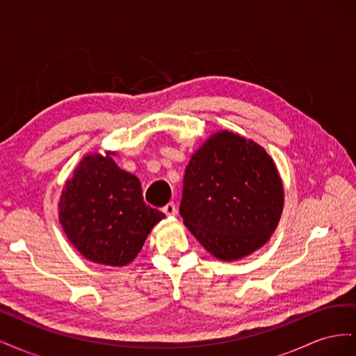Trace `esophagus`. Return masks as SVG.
<instances>
[{"mask_svg": "<svg viewBox=\"0 0 356 356\" xmlns=\"http://www.w3.org/2000/svg\"><path fill=\"white\" fill-rule=\"evenodd\" d=\"M163 212L168 215V217H174V215H177V207H175V203H174V202L168 203L166 207L163 208Z\"/></svg>", "mask_w": 356, "mask_h": 356, "instance_id": "obj_1", "label": "esophagus"}]
</instances>
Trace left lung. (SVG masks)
Wrapping results in <instances>:
<instances>
[{"label": "left lung", "instance_id": "8db88e82", "mask_svg": "<svg viewBox=\"0 0 356 356\" xmlns=\"http://www.w3.org/2000/svg\"><path fill=\"white\" fill-rule=\"evenodd\" d=\"M284 209V186L266 149L238 134H213L186 168L179 213L200 245L222 261L270 239Z\"/></svg>", "mask_w": 356, "mask_h": 356}]
</instances>
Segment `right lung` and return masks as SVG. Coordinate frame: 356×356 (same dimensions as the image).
I'll return each instance as SVG.
<instances>
[{
  "label": "right lung",
  "mask_w": 356,
  "mask_h": 356,
  "mask_svg": "<svg viewBox=\"0 0 356 356\" xmlns=\"http://www.w3.org/2000/svg\"><path fill=\"white\" fill-rule=\"evenodd\" d=\"M114 154L83 157L63 186L59 221L84 258L122 267L135 260L165 213L145 204L141 182L115 165Z\"/></svg>",
  "instance_id": "add662e5"
}]
</instances>
